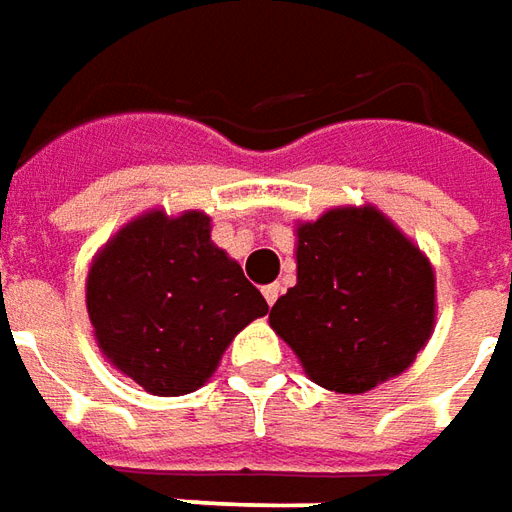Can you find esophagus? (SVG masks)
<instances>
[{"label": "esophagus", "instance_id": "34e87169", "mask_svg": "<svg viewBox=\"0 0 512 512\" xmlns=\"http://www.w3.org/2000/svg\"><path fill=\"white\" fill-rule=\"evenodd\" d=\"M280 294H283V285L280 283L266 285V288H263V297H266V302H269V305H274V302L280 300Z\"/></svg>", "mask_w": 512, "mask_h": 512}]
</instances>
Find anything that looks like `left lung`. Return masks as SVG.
<instances>
[{
	"label": "left lung",
	"instance_id": "obj_1",
	"mask_svg": "<svg viewBox=\"0 0 512 512\" xmlns=\"http://www.w3.org/2000/svg\"><path fill=\"white\" fill-rule=\"evenodd\" d=\"M271 328L333 392H367L403 373L434 325V271L373 207H342L297 229V285Z\"/></svg>",
	"mask_w": 512,
	"mask_h": 512
}]
</instances>
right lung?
<instances>
[{"label":"right lung","instance_id":"add662e5","mask_svg":"<svg viewBox=\"0 0 512 512\" xmlns=\"http://www.w3.org/2000/svg\"><path fill=\"white\" fill-rule=\"evenodd\" d=\"M86 308L103 356L162 398L196 392L235 333L269 311L210 241L204 212H148L120 229L89 269Z\"/></svg>","mask_w":512,"mask_h":512}]
</instances>
